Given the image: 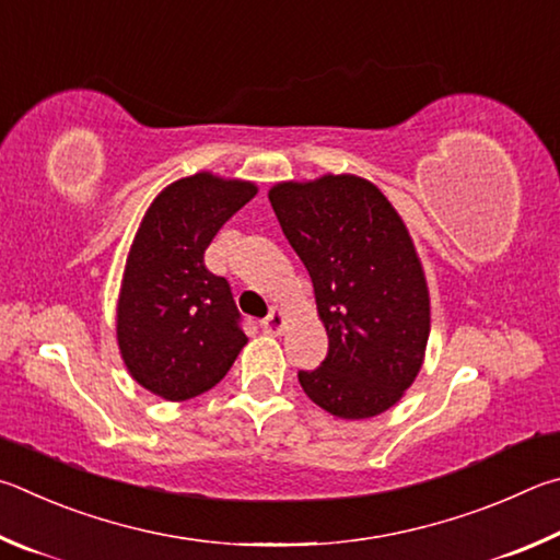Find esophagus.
<instances>
[{"instance_id":"esophagus-1","label":"esophagus","mask_w":560,"mask_h":560,"mask_svg":"<svg viewBox=\"0 0 560 560\" xmlns=\"http://www.w3.org/2000/svg\"><path fill=\"white\" fill-rule=\"evenodd\" d=\"M285 325H288V317H285V312H282V310H272L270 315L262 319V329L268 331V335H282Z\"/></svg>"}]
</instances>
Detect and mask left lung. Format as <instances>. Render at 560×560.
<instances>
[{"label": "left lung", "instance_id": "8db88e82", "mask_svg": "<svg viewBox=\"0 0 560 560\" xmlns=\"http://www.w3.org/2000/svg\"><path fill=\"white\" fill-rule=\"evenodd\" d=\"M272 211L315 285L327 359L300 386L327 413L361 420L404 398L423 366L430 295L404 219L354 174L282 182Z\"/></svg>", "mask_w": 560, "mask_h": 560}]
</instances>
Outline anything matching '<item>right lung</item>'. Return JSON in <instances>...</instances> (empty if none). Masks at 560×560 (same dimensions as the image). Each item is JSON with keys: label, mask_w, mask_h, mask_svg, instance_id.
I'll return each instance as SVG.
<instances>
[{"label": "right lung", "mask_w": 560, "mask_h": 560, "mask_svg": "<svg viewBox=\"0 0 560 560\" xmlns=\"http://www.w3.org/2000/svg\"><path fill=\"white\" fill-rule=\"evenodd\" d=\"M255 194L253 182L184 176L137 229L117 300V347L154 396L186 400L213 388L248 341L229 280L206 268L203 253Z\"/></svg>", "instance_id": "obj_1"}]
</instances>
